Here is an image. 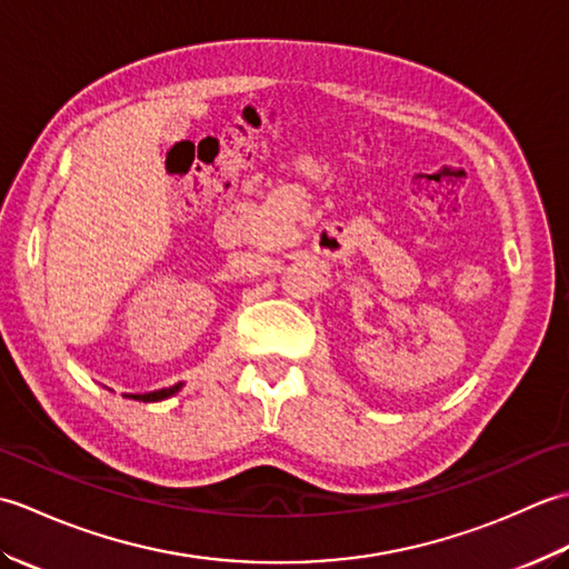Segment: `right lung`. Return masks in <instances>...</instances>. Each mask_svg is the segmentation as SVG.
<instances>
[{
  "mask_svg": "<svg viewBox=\"0 0 569 569\" xmlns=\"http://www.w3.org/2000/svg\"><path fill=\"white\" fill-rule=\"evenodd\" d=\"M180 386H183V383H176V386H171V389H159V391H151V393H134V396H129V398H134V401H143V403L163 401V398H171L173 393H178Z\"/></svg>",
  "mask_w": 569,
  "mask_h": 569,
  "instance_id": "right-lung-1",
  "label": "right lung"
}]
</instances>
